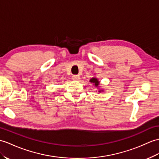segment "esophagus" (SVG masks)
<instances>
[{
    "label": "esophagus",
    "mask_w": 159,
    "mask_h": 159,
    "mask_svg": "<svg viewBox=\"0 0 159 159\" xmlns=\"http://www.w3.org/2000/svg\"><path fill=\"white\" fill-rule=\"evenodd\" d=\"M72 80H79L80 79V76L79 75H74L72 76Z\"/></svg>",
    "instance_id": "obj_1"
}]
</instances>
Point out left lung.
<instances>
[{
    "instance_id": "8db88e82",
    "label": "left lung",
    "mask_w": 159,
    "mask_h": 159,
    "mask_svg": "<svg viewBox=\"0 0 159 159\" xmlns=\"http://www.w3.org/2000/svg\"><path fill=\"white\" fill-rule=\"evenodd\" d=\"M89 81L91 83L93 84V85H95L96 87H98L99 84V81L98 80V79L97 78H94L93 77V78L91 79ZM103 91H104V90H99V93H100V92H103Z\"/></svg>"
}]
</instances>
